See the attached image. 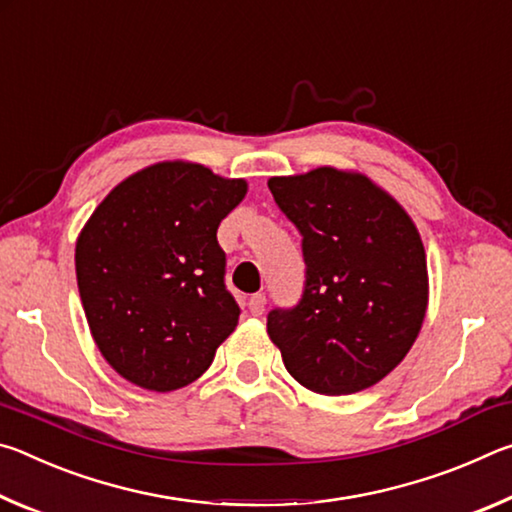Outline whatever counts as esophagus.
Listing matches in <instances>:
<instances>
[{"mask_svg":"<svg viewBox=\"0 0 512 512\" xmlns=\"http://www.w3.org/2000/svg\"><path fill=\"white\" fill-rule=\"evenodd\" d=\"M248 309H250V314H253V316H262L264 309H266V296H264V293H255V296L248 300Z\"/></svg>","mask_w":512,"mask_h":512,"instance_id":"34e87169","label":"esophagus"}]
</instances>
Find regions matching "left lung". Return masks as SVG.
<instances>
[{"mask_svg":"<svg viewBox=\"0 0 512 512\" xmlns=\"http://www.w3.org/2000/svg\"><path fill=\"white\" fill-rule=\"evenodd\" d=\"M302 235L307 282L268 314L289 375L318 395H352L397 368L429 305L427 255L404 207L359 171L318 167L268 178Z\"/></svg>","mask_w":512,"mask_h":512,"instance_id":"1","label":"left lung"}]
</instances>
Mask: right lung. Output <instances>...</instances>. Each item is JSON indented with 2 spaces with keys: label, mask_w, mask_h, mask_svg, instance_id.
Wrapping results in <instances>:
<instances>
[{
  "label": "right lung",
  "mask_w": 512,
  "mask_h": 512,
  "mask_svg": "<svg viewBox=\"0 0 512 512\" xmlns=\"http://www.w3.org/2000/svg\"><path fill=\"white\" fill-rule=\"evenodd\" d=\"M244 178L169 160L133 173L76 239V282L92 339L112 370L155 393L210 368L235 332L219 223L244 201Z\"/></svg>",
  "instance_id": "obj_1"
}]
</instances>
